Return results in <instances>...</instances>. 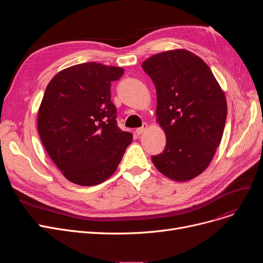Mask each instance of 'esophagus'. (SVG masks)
Here are the masks:
<instances>
[{"label":"esophagus","instance_id":"34e87169","mask_svg":"<svg viewBox=\"0 0 263 263\" xmlns=\"http://www.w3.org/2000/svg\"><path fill=\"white\" fill-rule=\"evenodd\" d=\"M147 129V123H144V126L143 127H141V128H137L136 130H135V133L137 134V135H141L145 130Z\"/></svg>","mask_w":263,"mask_h":263}]
</instances>
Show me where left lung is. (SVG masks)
I'll return each instance as SVG.
<instances>
[{
    "label": "left lung",
    "mask_w": 263,
    "mask_h": 263,
    "mask_svg": "<svg viewBox=\"0 0 263 263\" xmlns=\"http://www.w3.org/2000/svg\"><path fill=\"white\" fill-rule=\"evenodd\" d=\"M142 67L156 86L157 121L166 135L163 153L151 160L172 180H191L208 167L222 140L225 93L208 65L186 50L155 54Z\"/></svg>",
    "instance_id": "8db88e82"
}]
</instances>
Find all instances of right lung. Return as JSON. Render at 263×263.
<instances>
[{"instance_id":"obj_1","label":"right lung","mask_w":263,"mask_h":263,"mask_svg":"<svg viewBox=\"0 0 263 263\" xmlns=\"http://www.w3.org/2000/svg\"><path fill=\"white\" fill-rule=\"evenodd\" d=\"M123 69L89 62L64 69L48 84L38 133L48 155L72 183L91 186L112 176L133 135L117 126L110 83Z\"/></svg>"}]
</instances>
